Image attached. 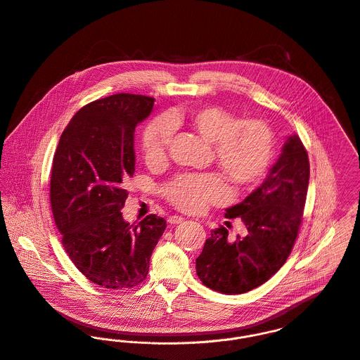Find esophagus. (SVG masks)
Segmentation results:
<instances>
[{"instance_id":"esophagus-1","label":"esophagus","mask_w":360,"mask_h":360,"mask_svg":"<svg viewBox=\"0 0 360 360\" xmlns=\"http://www.w3.org/2000/svg\"><path fill=\"white\" fill-rule=\"evenodd\" d=\"M168 222H169L171 225H176V224H181V222H184V218L179 216L168 217Z\"/></svg>"}]
</instances>
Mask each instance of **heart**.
Returning a JSON list of instances; mask_svg holds the SVG:
<instances>
[{
	"instance_id": "1",
	"label": "heart",
	"mask_w": 360,
	"mask_h": 360,
	"mask_svg": "<svg viewBox=\"0 0 360 360\" xmlns=\"http://www.w3.org/2000/svg\"><path fill=\"white\" fill-rule=\"evenodd\" d=\"M185 125L205 142L213 144L218 169L236 192L256 186L267 174L274 157V135L262 120H240L217 105L191 108L184 114L155 118L142 132L141 148L150 168L167 161L172 125ZM169 205L186 213H199L228 198L222 179L216 174H181L162 188Z\"/></svg>"
}]
</instances>
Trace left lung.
Here are the masks:
<instances>
[{
  "label": "left lung",
  "mask_w": 360,
  "mask_h": 360,
  "mask_svg": "<svg viewBox=\"0 0 360 360\" xmlns=\"http://www.w3.org/2000/svg\"><path fill=\"white\" fill-rule=\"evenodd\" d=\"M310 165L299 136L288 138L266 181L242 203L226 209L239 218L245 235L231 239L219 225L196 259V273L210 289L238 295L269 281L287 262L304 210Z\"/></svg>",
  "instance_id": "obj_1"
}]
</instances>
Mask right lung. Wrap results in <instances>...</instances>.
Listing matches in <instances>:
<instances>
[{
  "mask_svg": "<svg viewBox=\"0 0 360 360\" xmlns=\"http://www.w3.org/2000/svg\"><path fill=\"white\" fill-rule=\"evenodd\" d=\"M154 98L118 93L83 105L64 129L50 181V203L75 267L107 289L139 285L167 224L155 214L124 221L135 172L134 134Z\"/></svg>",
  "mask_w": 360,
  "mask_h": 360,
  "instance_id": "obj_1",
  "label": "right lung"
}]
</instances>
